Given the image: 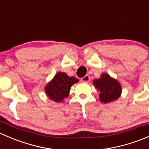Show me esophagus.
<instances>
[{
    "mask_svg": "<svg viewBox=\"0 0 149 149\" xmlns=\"http://www.w3.org/2000/svg\"><path fill=\"white\" fill-rule=\"evenodd\" d=\"M81 82H83V83H88V82H89L90 81L89 76H88V75H86L84 77H83L81 79Z\"/></svg>",
    "mask_w": 149,
    "mask_h": 149,
    "instance_id": "1",
    "label": "esophagus"
}]
</instances>
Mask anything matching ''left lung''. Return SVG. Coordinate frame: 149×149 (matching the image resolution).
<instances>
[{
  "mask_svg": "<svg viewBox=\"0 0 149 149\" xmlns=\"http://www.w3.org/2000/svg\"><path fill=\"white\" fill-rule=\"evenodd\" d=\"M95 88L100 92L102 103H109L118 100L121 96V84L117 79L111 77L108 73H102L100 78L93 80Z\"/></svg>",
  "mask_w": 149,
  "mask_h": 149,
  "instance_id": "left-lung-1",
  "label": "left lung"
}]
</instances>
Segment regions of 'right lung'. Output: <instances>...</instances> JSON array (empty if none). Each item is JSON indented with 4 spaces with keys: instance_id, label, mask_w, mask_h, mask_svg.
Listing matches in <instances>:
<instances>
[{
    "instance_id": "1",
    "label": "right lung",
    "mask_w": 149,
    "mask_h": 149,
    "mask_svg": "<svg viewBox=\"0 0 149 149\" xmlns=\"http://www.w3.org/2000/svg\"><path fill=\"white\" fill-rule=\"evenodd\" d=\"M77 82L79 79L76 78L70 77L63 72H58L46 84L45 91L49 100L55 102H61L68 97L70 88Z\"/></svg>"
}]
</instances>
